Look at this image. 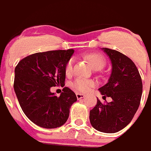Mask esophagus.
<instances>
[{
  "label": "esophagus",
  "instance_id": "obj_1",
  "mask_svg": "<svg viewBox=\"0 0 151 151\" xmlns=\"http://www.w3.org/2000/svg\"><path fill=\"white\" fill-rule=\"evenodd\" d=\"M76 97L78 99H82L85 97V95L83 94H80V93H76Z\"/></svg>",
  "mask_w": 151,
  "mask_h": 151
}]
</instances>
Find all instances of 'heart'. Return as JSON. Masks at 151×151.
I'll list each match as a JSON object with an SVG mask.
<instances>
[{
  "label": "heart",
  "instance_id": "b5f03b06",
  "mask_svg": "<svg viewBox=\"0 0 151 151\" xmlns=\"http://www.w3.org/2000/svg\"><path fill=\"white\" fill-rule=\"evenodd\" d=\"M85 58L90 63L91 66L94 70H100L104 66L106 63L104 57L98 54H91L85 56ZM75 59L73 57L70 58L68 60L66 65L65 71L66 74H71L73 71V66H74ZM95 85V82L92 80L85 79L83 78H77L74 80L72 83L73 88L77 91L87 92Z\"/></svg>",
  "mask_w": 151,
  "mask_h": 151
}]
</instances>
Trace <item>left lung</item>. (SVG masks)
Masks as SVG:
<instances>
[{
	"label": "left lung",
	"instance_id": "obj_1",
	"mask_svg": "<svg viewBox=\"0 0 151 151\" xmlns=\"http://www.w3.org/2000/svg\"><path fill=\"white\" fill-rule=\"evenodd\" d=\"M112 64L108 82L98 90L103 98L111 102L97 104L90 110V122L96 130L115 133L127 126L138 109L142 94V81L135 64L129 57L115 50L103 47Z\"/></svg>",
	"mask_w": 151,
	"mask_h": 151
}]
</instances>
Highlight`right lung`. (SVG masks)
I'll return each mask as SVG.
<instances>
[{
	"mask_svg": "<svg viewBox=\"0 0 151 151\" xmlns=\"http://www.w3.org/2000/svg\"><path fill=\"white\" fill-rule=\"evenodd\" d=\"M73 53V49L36 53L16 66L13 88L17 99L26 116L40 127L63 125L76 102V95L69 88H64L60 97L50 91L53 86H64L65 68Z\"/></svg>",
	"mask_w": 151,
	"mask_h": 151,
	"instance_id": "obj_1",
	"label": "right lung"
}]
</instances>
